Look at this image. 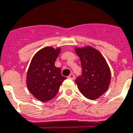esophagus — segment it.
Returning <instances> with one entry per match:
<instances>
[{
	"label": "esophagus",
	"instance_id": "obj_1",
	"mask_svg": "<svg viewBox=\"0 0 133 133\" xmlns=\"http://www.w3.org/2000/svg\"><path fill=\"white\" fill-rule=\"evenodd\" d=\"M69 78H70V79H72V80H74L75 79V75L74 74H72V73H71V74L69 75V77H68Z\"/></svg>",
	"mask_w": 133,
	"mask_h": 133
}]
</instances>
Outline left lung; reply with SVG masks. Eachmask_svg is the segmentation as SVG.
<instances>
[{"instance_id": "8db88e82", "label": "left lung", "mask_w": 133, "mask_h": 133, "mask_svg": "<svg viewBox=\"0 0 133 133\" xmlns=\"http://www.w3.org/2000/svg\"><path fill=\"white\" fill-rule=\"evenodd\" d=\"M79 57L82 75L75 80L81 93L87 98L95 100L108 89L111 81L110 69L98 50L90 46L75 47Z\"/></svg>"}]
</instances>
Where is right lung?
<instances>
[{"label": "right lung", "mask_w": 133, "mask_h": 133, "mask_svg": "<svg viewBox=\"0 0 133 133\" xmlns=\"http://www.w3.org/2000/svg\"><path fill=\"white\" fill-rule=\"evenodd\" d=\"M61 47L46 46L35 54L26 74V86L33 96L42 102L50 101L57 95L60 86L66 78L55 62Z\"/></svg>", "instance_id": "obj_1"}]
</instances>
